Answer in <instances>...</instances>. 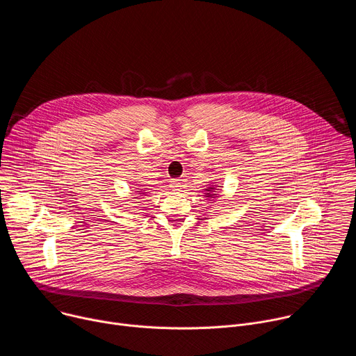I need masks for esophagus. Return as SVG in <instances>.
I'll use <instances>...</instances> for the list:
<instances>
[{"instance_id":"obj_1","label":"esophagus","mask_w":356,"mask_h":356,"mask_svg":"<svg viewBox=\"0 0 356 356\" xmlns=\"http://www.w3.org/2000/svg\"><path fill=\"white\" fill-rule=\"evenodd\" d=\"M172 188L173 190H180L181 188V181L180 180H172Z\"/></svg>"}]
</instances>
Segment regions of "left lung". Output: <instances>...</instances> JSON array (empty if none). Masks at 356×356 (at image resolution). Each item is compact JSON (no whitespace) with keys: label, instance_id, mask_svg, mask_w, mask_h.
<instances>
[{"label":"left lung","instance_id":"obj_1","mask_svg":"<svg viewBox=\"0 0 356 356\" xmlns=\"http://www.w3.org/2000/svg\"><path fill=\"white\" fill-rule=\"evenodd\" d=\"M213 190H216V188H214V187H209V188H206V191H207V193H204V194H206V197L217 195V194H214V193H213Z\"/></svg>","mask_w":356,"mask_h":356}]
</instances>
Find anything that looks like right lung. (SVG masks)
I'll use <instances>...</instances> for the list:
<instances>
[{
    "mask_svg": "<svg viewBox=\"0 0 356 356\" xmlns=\"http://www.w3.org/2000/svg\"><path fill=\"white\" fill-rule=\"evenodd\" d=\"M139 194H145V193H139Z\"/></svg>",
    "mask_w": 356,
    "mask_h": 356,
    "instance_id": "obj_1",
    "label": "right lung"
}]
</instances>
